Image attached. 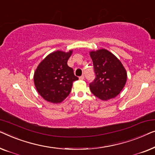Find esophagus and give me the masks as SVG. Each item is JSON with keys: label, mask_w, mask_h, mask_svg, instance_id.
Wrapping results in <instances>:
<instances>
[{"label": "esophagus", "mask_w": 155, "mask_h": 155, "mask_svg": "<svg viewBox=\"0 0 155 155\" xmlns=\"http://www.w3.org/2000/svg\"><path fill=\"white\" fill-rule=\"evenodd\" d=\"M84 78H85V77H84V75H82L81 77H79V79H80V80H84Z\"/></svg>", "instance_id": "34e87169"}]
</instances>
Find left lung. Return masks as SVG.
<instances>
[{
    "label": "left lung",
    "instance_id": "1",
    "mask_svg": "<svg viewBox=\"0 0 155 155\" xmlns=\"http://www.w3.org/2000/svg\"><path fill=\"white\" fill-rule=\"evenodd\" d=\"M95 73L90 84L91 91L102 100L114 98L120 93L127 79V72L121 61L107 50L90 52Z\"/></svg>",
    "mask_w": 155,
    "mask_h": 155
}]
</instances>
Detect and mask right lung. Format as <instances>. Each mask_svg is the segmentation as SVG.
<instances>
[{"label": "right lung", "instance_id": "1", "mask_svg": "<svg viewBox=\"0 0 155 155\" xmlns=\"http://www.w3.org/2000/svg\"><path fill=\"white\" fill-rule=\"evenodd\" d=\"M73 53L57 51L47 55L37 67L34 81L37 91L43 99L58 104L68 96L73 82L78 78L74 74L73 69L67 61Z\"/></svg>", "mask_w": 155, "mask_h": 155}]
</instances>
